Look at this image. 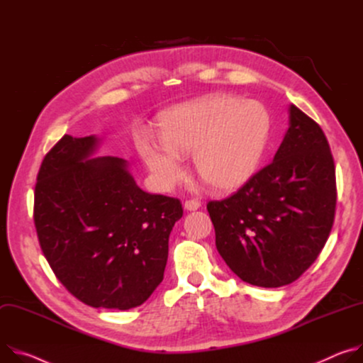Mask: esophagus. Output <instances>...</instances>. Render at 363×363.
Returning <instances> with one entry per match:
<instances>
[{
  "instance_id": "34e87169",
  "label": "esophagus",
  "mask_w": 363,
  "mask_h": 363,
  "mask_svg": "<svg viewBox=\"0 0 363 363\" xmlns=\"http://www.w3.org/2000/svg\"><path fill=\"white\" fill-rule=\"evenodd\" d=\"M200 206H202V203H200V200H197V199H190L184 202L186 211H197Z\"/></svg>"
}]
</instances>
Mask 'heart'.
Returning a JSON list of instances; mask_svg holds the SVG:
<instances>
[{"label":"heart","mask_w":363,"mask_h":363,"mask_svg":"<svg viewBox=\"0 0 363 363\" xmlns=\"http://www.w3.org/2000/svg\"><path fill=\"white\" fill-rule=\"evenodd\" d=\"M271 133V116L257 101L213 95L177 106L160 119V141L144 138L138 151L161 187L183 176L180 157L193 152V164L206 184L228 190L258 170Z\"/></svg>","instance_id":"b5f03b06"}]
</instances>
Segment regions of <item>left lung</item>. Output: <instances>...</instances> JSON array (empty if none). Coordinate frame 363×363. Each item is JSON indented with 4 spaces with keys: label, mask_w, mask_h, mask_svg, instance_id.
I'll return each mask as SVG.
<instances>
[{
    "label": "left lung",
    "mask_w": 363,
    "mask_h": 363,
    "mask_svg": "<svg viewBox=\"0 0 363 363\" xmlns=\"http://www.w3.org/2000/svg\"><path fill=\"white\" fill-rule=\"evenodd\" d=\"M290 127L274 160L223 200H211L216 248L252 286L296 281L323 250L335 220L336 173L320 125L290 105Z\"/></svg>",
    "instance_id": "8db88e82"
}]
</instances>
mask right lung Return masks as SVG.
<instances>
[{"mask_svg":"<svg viewBox=\"0 0 363 363\" xmlns=\"http://www.w3.org/2000/svg\"><path fill=\"white\" fill-rule=\"evenodd\" d=\"M95 135H63L34 189L40 247L66 290L95 308L141 306L163 281L179 199L141 190L123 158L94 157Z\"/></svg>","mask_w":363,"mask_h":363,"instance_id":"1","label":"right lung"}]
</instances>
